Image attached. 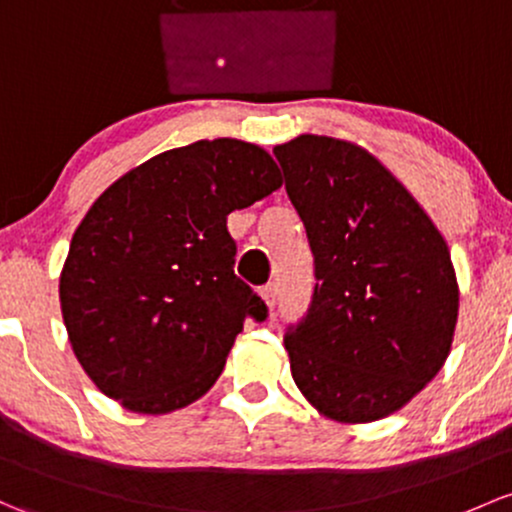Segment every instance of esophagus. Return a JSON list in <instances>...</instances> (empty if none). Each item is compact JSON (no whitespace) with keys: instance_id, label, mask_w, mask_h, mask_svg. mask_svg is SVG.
Here are the masks:
<instances>
[{"instance_id":"34e87169","label":"esophagus","mask_w":512,"mask_h":512,"mask_svg":"<svg viewBox=\"0 0 512 512\" xmlns=\"http://www.w3.org/2000/svg\"><path fill=\"white\" fill-rule=\"evenodd\" d=\"M277 292H279V289H277V284H274V282H267L265 287L260 289L262 299H265V304L270 306V309H274V304H277Z\"/></svg>"}]
</instances>
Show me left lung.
<instances>
[{"label": "left lung", "mask_w": 512, "mask_h": 512, "mask_svg": "<svg viewBox=\"0 0 512 512\" xmlns=\"http://www.w3.org/2000/svg\"><path fill=\"white\" fill-rule=\"evenodd\" d=\"M314 255V292L284 331L292 378L338 422L400 410L444 365L459 314L449 247L365 149L301 134L274 147Z\"/></svg>", "instance_id": "left-lung-1"}]
</instances>
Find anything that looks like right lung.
Wrapping results in <instances>:
<instances>
[{"instance_id":"obj_1","label":"right lung","mask_w":512,"mask_h":512,"mask_svg":"<svg viewBox=\"0 0 512 512\" xmlns=\"http://www.w3.org/2000/svg\"><path fill=\"white\" fill-rule=\"evenodd\" d=\"M279 186L265 149L203 139L144 161L93 203L63 265L61 309L107 397L164 414L211 390L242 324L270 316L235 274L228 213Z\"/></svg>"}]
</instances>
